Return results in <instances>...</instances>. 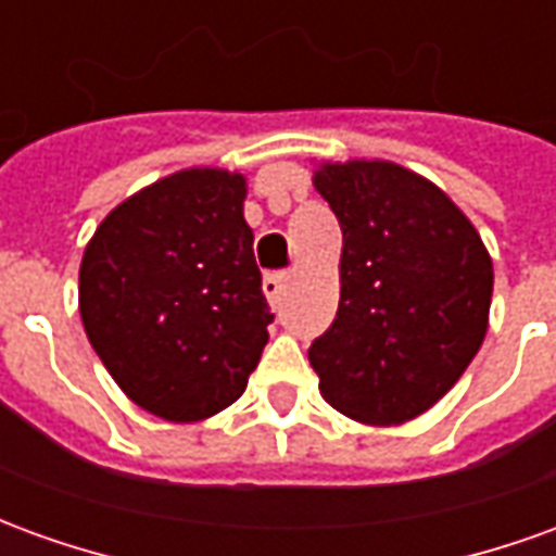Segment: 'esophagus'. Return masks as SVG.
Masks as SVG:
<instances>
[{
    "mask_svg": "<svg viewBox=\"0 0 556 556\" xmlns=\"http://www.w3.org/2000/svg\"><path fill=\"white\" fill-rule=\"evenodd\" d=\"M286 282H289V277H286V274H267V277L262 279V291H265V298L270 306H277L279 303L282 291H286Z\"/></svg>",
    "mask_w": 556,
    "mask_h": 556,
    "instance_id": "obj_1",
    "label": "esophagus"
}]
</instances>
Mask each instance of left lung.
Instances as JSON below:
<instances>
[{
	"mask_svg": "<svg viewBox=\"0 0 556 556\" xmlns=\"http://www.w3.org/2000/svg\"><path fill=\"white\" fill-rule=\"evenodd\" d=\"M313 187L342 229L337 318L309 349L318 390L357 422L402 426L477 357L491 255L438 184L393 160H321Z\"/></svg>",
	"mask_w": 556,
	"mask_h": 556,
	"instance_id": "8db88e82",
	"label": "left lung"
}]
</instances>
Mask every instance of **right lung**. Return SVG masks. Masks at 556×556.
<instances>
[{
    "instance_id": "right-lung-1",
    "label": "right lung",
    "mask_w": 556,
    "mask_h": 556,
    "mask_svg": "<svg viewBox=\"0 0 556 556\" xmlns=\"http://www.w3.org/2000/svg\"><path fill=\"white\" fill-rule=\"evenodd\" d=\"M247 178L190 166L115 205L79 262V318L134 405L199 422L247 390L274 321L262 294Z\"/></svg>"
}]
</instances>
